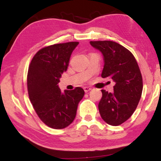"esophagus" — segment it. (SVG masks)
I'll return each mask as SVG.
<instances>
[{"label": "esophagus", "mask_w": 161, "mask_h": 161, "mask_svg": "<svg viewBox=\"0 0 161 161\" xmlns=\"http://www.w3.org/2000/svg\"><path fill=\"white\" fill-rule=\"evenodd\" d=\"M92 88H89V87H84V91L86 93H87V92H88L89 91H91Z\"/></svg>", "instance_id": "esophagus-1"}]
</instances>
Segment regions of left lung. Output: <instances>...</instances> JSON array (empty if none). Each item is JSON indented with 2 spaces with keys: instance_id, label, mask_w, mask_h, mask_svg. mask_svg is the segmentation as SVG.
<instances>
[{
  "instance_id": "left-lung-1",
  "label": "left lung",
  "mask_w": 161,
  "mask_h": 161,
  "mask_svg": "<svg viewBox=\"0 0 161 161\" xmlns=\"http://www.w3.org/2000/svg\"><path fill=\"white\" fill-rule=\"evenodd\" d=\"M90 44L104 57L101 77H109L115 82L113 93L101 90L100 114L108 124L119 125L132 115L141 98V71L133 54L119 44L111 41H96Z\"/></svg>"
}]
</instances>
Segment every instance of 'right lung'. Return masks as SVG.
<instances>
[{
    "label": "right lung",
    "mask_w": 161,
    "mask_h": 161,
    "mask_svg": "<svg viewBox=\"0 0 161 161\" xmlns=\"http://www.w3.org/2000/svg\"><path fill=\"white\" fill-rule=\"evenodd\" d=\"M78 45L79 42H72L43 47L35 54L29 66V99L41 120L51 128L60 129L71 124L85 95L80 87L63 93L57 85Z\"/></svg>",
    "instance_id": "add662e5"
}]
</instances>
